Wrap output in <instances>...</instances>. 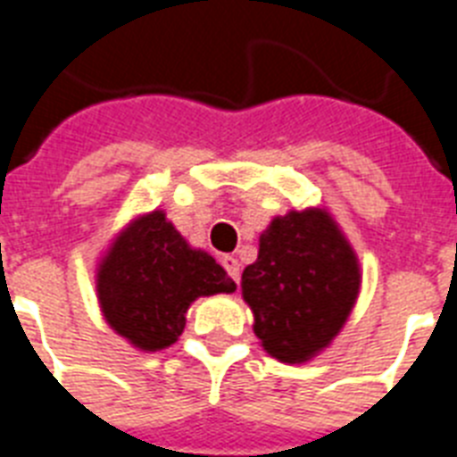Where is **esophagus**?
I'll return each mask as SVG.
<instances>
[{
  "instance_id": "1",
  "label": "esophagus",
  "mask_w": 457,
  "mask_h": 457,
  "mask_svg": "<svg viewBox=\"0 0 457 457\" xmlns=\"http://www.w3.org/2000/svg\"><path fill=\"white\" fill-rule=\"evenodd\" d=\"M220 263H222V268L228 270L229 278L235 279V282H239V261H237L235 256H222Z\"/></svg>"
}]
</instances>
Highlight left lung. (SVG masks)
Returning <instances> with one entry per match:
<instances>
[{"instance_id":"8db88e82","label":"left lung","mask_w":457,"mask_h":457,"mask_svg":"<svg viewBox=\"0 0 457 457\" xmlns=\"http://www.w3.org/2000/svg\"><path fill=\"white\" fill-rule=\"evenodd\" d=\"M358 292V256L325 208L272 218L261 235L256 263L242 272V296L261 346L292 365L332 344Z\"/></svg>"}]
</instances>
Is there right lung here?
Wrapping results in <instances>:
<instances>
[{
  "instance_id": "obj_1",
  "label": "right lung",
  "mask_w": 457,
  "mask_h": 457,
  "mask_svg": "<svg viewBox=\"0 0 457 457\" xmlns=\"http://www.w3.org/2000/svg\"><path fill=\"white\" fill-rule=\"evenodd\" d=\"M235 289L222 265L206 251L192 249L163 211L128 222L96 268L104 318L139 351L175 344L194 301Z\"/></svg>"
}]
</instances>
